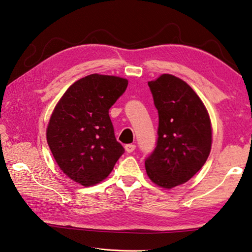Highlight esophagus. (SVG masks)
Segmentation results:
<instances>
[{
    "instance_id": "1",
    "label": "esophagus",
    "mask_w": 252,
    "mask_h": 252,
    "mask_svg": "<svg viewBox=\"0 0 252 252\" xmlns=\"http://www.w3.org/2000/svg\"><path fill=\"white\" fill-rule=\"evenodd\" d=\"M136 149V145L135 144H126L125 145V151L127 153H131L133 152V150Z\"/></svg>"
}]
</instances>
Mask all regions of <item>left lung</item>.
I'll list each match as a JSON object with an SVG mask.
<instances>
[{"instance_id": "obj_1", "label": "left lung", "mask_w": 252, "mask_h": 252, "mask_svg": "<svg viewBox=\"0 0 252 252\" xmlns=\"http://www.w3.org/2000/svg\"><path fill=\"white\" fill-rule=\"evenodd\" d=\"M158 111V139L145 160L147 175L166 189L188 182L210 154L212 128L202 99L187 82L172 74L149 81Z\"/></svg>"}]
</instances>
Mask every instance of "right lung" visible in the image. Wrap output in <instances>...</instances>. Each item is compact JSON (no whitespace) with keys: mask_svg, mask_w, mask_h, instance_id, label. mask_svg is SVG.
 Returning a JSON list of instances; mask_svg holds the SVG:
<instances>
[{"mask_svg":"<svg viewBox=\"0 0 252 252\" xmlns=\"http://www.w3.org/2000/svg\"><path fill=\"white\" fill-rule=\"evenodd\" d=\"M128 80L91 74L77 80L56 104L46 139L59 168L84 187L103 181L124 153L116 141L109 110L126 91Z\"/></svg>","mask_w":252,"mask_h":252,"instance_id":"add662e5","label":"right lung"}]
</instances>
